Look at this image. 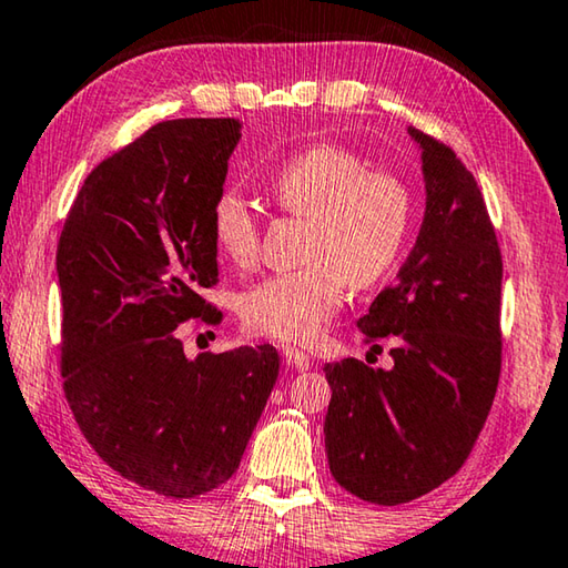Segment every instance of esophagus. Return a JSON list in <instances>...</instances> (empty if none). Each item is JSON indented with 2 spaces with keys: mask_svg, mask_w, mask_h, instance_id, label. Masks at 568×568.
I'll return each mask as SVG.
<instances>
[{
  "mask_svg": "<svg viewBox=\"0 0 568 568\" xmlns=\"http://www.w3.org/2000/svg\"><path fill=\"white\" fill-rule=\"evenodd\" d=\"M283 356H285V362L298 368V372H308V368H311V356L305 354V351H301V348L285 346L283 348Z\"/></svg>",
  "mask_w": 568,
  "mask_h": 568,
  "instance_id": "obj_1",
  "label": "esophagus"
}]
</instances>
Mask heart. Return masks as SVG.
Returning <instances> with one entry per match:
<instances>
[{
  "mask_svg": "<svg viewBox=\"0 0 568 568\" xmlns=\"http://www.w3.org/2000/svg\"><path fill=\"white\" fill-rule=\"evenodd\" d=\"M285 212L308 220V265L275 273L242 293L247 328L287 344H311L341 308L346 283L368 287L397 263L412 220V196L397 176L368 171L354 151L316 143L270 179ZM212 240L230 263H255L257 214L245 196L222 192L210 214Z\"/></svg>",
  "mask_w": 568,
  "mask_h": 568,
  "instance_id": "b5f03b06",
  "label": "heart"
}]
</instances>
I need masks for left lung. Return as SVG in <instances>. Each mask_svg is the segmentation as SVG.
Wrapping results in <instances>:
<instances>
[{
	"instance_id": "left-lung-1",
	"label": "left lung",
	"mask_w": 568,
	"mask_h": 568,
	"mask_svg": "<svg viewBox=\"0 0 568 568\" xmlns=\"http://www.w3.org/2000/svg\"><path fill=\"white\" fill-rule=\"evenodd\" d=\"M409 136L422 154L425 220L397 283L356 321L366 341L397 336L394 366H323L331 475L379 506L409 503L460 470L500 376L503 260L488 206L453 149L412 125Z\"/></svg>"
}]
</instances>
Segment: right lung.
<instances>
[{
  "mask_svg": "<svg viewBox=\"0 0 568 568\" xmlns=\"http://www.w3.org/2000/svg\"><path fill=\"white\" fill-rule=\"evenodd\" d=\"M235 119L151 125L90 171L58 242L62 379L80 432L123 478L194 498L240 467L281 356L189 358L176 326L220 323L212 204L242 136Z\"/></svg>",
  "mask_w": 568,
  "mask_h": 568,
  "instance_id": "1",
  "label": "right lung"
}]
</instances>
